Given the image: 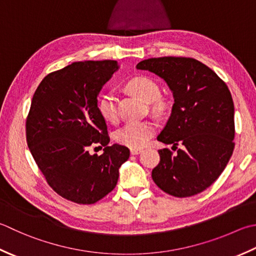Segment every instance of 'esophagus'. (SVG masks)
<instances>
[{
    "mask_svg": "<svg viewBox=\"0 0 256 256\" xmlns=\"http://www.w3.org/2000/svg\"><path fill=\"white\" fill-rule=\"evenodd\" d=\"M130 151H131V154L135 155V154L141 153L143 151V148H131V150H130Z\"/></svg>",
    "mask_w": 256,
    "mask_h": 256,
    "instance_id": "esophagus-1",
    "label": "esophagus"
}]
</instances>
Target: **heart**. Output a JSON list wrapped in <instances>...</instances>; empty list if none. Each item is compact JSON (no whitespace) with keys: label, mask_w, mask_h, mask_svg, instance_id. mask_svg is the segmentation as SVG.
Segmentation results:
<instances>
[{"label":"heart","mask_w":256,"mask_h":256,"mask_svg":"<svg viewBox=\"0 0 256 256\" xmlns=\"http://www.w3.org/2000/svg\"><path fill=\"white\" fill-rule=\"evenodd\" d=\"M128 88L134 95L143 100L144 102H154V108L158 111H161L165 108V102L158 98V86L148 78H134L128 83ZM98 111L105 121L111 123L118 121V98L114 93L108 92L103 95L98 102ZM154 131L155 126L152 122H131L118 130L115 134V138L118 143L126 145V146L141 148L148 141Z\"/></svg>","instance_id":"1"}]
</instances>
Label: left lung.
Segmentation results:
<instances>
[{"label":"left lung","mask_w":256,"mask_h":256,"mask_svg":"<svg viewBox=\"0 0 256 256\" xmlns=\"http://www.w3.org/2000/svg\"><path fill=\"white\" fill-rule=\"evenodd\" d=\"M136 68L156 74L171 90L172 113L158 141L182 146L176 154L160 150L153 181L176 198L203 192L224 171L234 150V104L228 85L191 58H148Z\"/></svg>","instance_id":"8db88e82"}]
</instances>
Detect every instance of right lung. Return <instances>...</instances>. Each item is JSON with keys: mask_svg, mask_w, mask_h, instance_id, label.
<instances>
[{"mask_svg": "<svg viewBox=\"0 0 256 256\" xmlns=\"http://www.w3.org/2000/svg\"><path fill=\"white\" fill-rule=\"evenodd\" d=\"M116 61L74 62L48 74L35 91L26 118V141L50 186L78 204H93L116 186L118 168L130 150L110 145L98 108L103 85L116 72ZM95 144L101 156L91 154Z\"/></svg>", "mask_w": 256, "mask_h": 256, "instance_id": "right-lung-1", "label": "right lung"}]
</instances>
